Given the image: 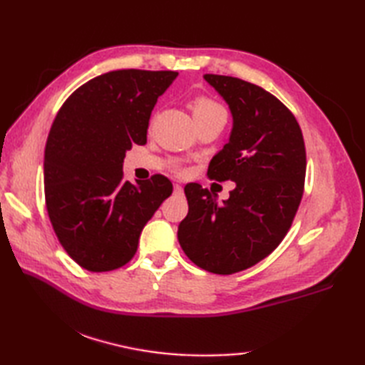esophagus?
Returning <instances> with one entry per match:
<instances>
[{
	"label": "esophagus",
	"instance_id": "1",
	"mask_svg": "<svg viewBox=\"0 0 365 365\" xmlns=\"http://www.w3.org/2000/svg\"><path fill=\"white\" fill-rule=\"evenodd\" d=\"M183 191V188H182V185H178V183H175L174 185V192L175 195H180V192Z\"/></svg>",
	"mask_w": 365,
	"mask_h": 365
}]
</instances>
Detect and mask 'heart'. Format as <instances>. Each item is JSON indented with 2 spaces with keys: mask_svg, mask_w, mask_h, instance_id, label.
<instances>
[{
  "mask_svg": "<svg viewBox=\"0 0 365 365\" xmlns=\"http://www.w3.org/2000/svg\"><path fill=\"white\" fill-rule=\"evenodd\" d=\"M192 114H195V119H207V118H222L227 119V111L221 103L216 102V100L200 96L192 100Z\"/></svg>",
  "mask_w": 365,
  "mask_h": 365,
  "instance_id": "obj_1",
  "label": "heart"
}]
</instances>
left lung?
<instances>
[{"label":"left lung","instance_id":"8db88e82","mask_svg":"<svg viewBox=\"0 0 365 365\" xmlns=\"http://www.w3.org/2000/svg\"><path fill=\"white\" fill-rule=\"evenodd\" d=\"M204 78L234 120L207 174L235 182V188L218 204L200 185H187L188 215L177 237L197 267L234 274L265 259L289 232L304 191V139L289 108L265 89L234 76Z\"/></svg>","mask_w":365,"mask_h":365}]
</instances>
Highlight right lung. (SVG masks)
<instances>
[{
    "mask_svg": "<svg viewBox=\"0 0 365 365\" xmlns=\"http://www.w3.org/2000/svg\"><path fill=\"white\" fill-rule=\"evenodd\" d=\"M170 71H114L84 83L61 106L45 145L46 212L67 254L94 273L125 265L139 235L173 195L165 175L130 183L123 158L147 143L155 103Z\"/></svg>",
    "mask_w": 365,
    "mask_h": 365,
    "instance_id": "add662e5",
    "label": "right lung"
}]
</instances>
